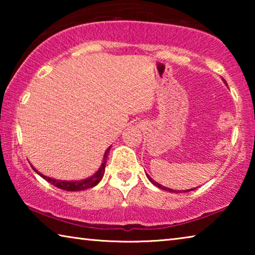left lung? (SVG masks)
<instances>
[{
    "label": "left lung",
    "instance_id": "1",
    "mask_svg": "<svg viewBox=\"0 0 255 255\" xmlns=\"http://www.w3.org/2000/svg\"><path fill=\"white\" fill-rule=\"evenodd\" d=\"M147 175V178H148V180L150 181V182H152L155 187H157V188H159V189H162V190H165V191H170V192H181V190H179V191H176V190H173V189H170V188H165V187H163L162 184H159V183H157L156 181H154L152 178H150V176L148 175V174H146ZM196 188H193V189H190V190H184V192H188V191H192V190H195Z\"/></svg>",
    "mask_w": 255,
    "mask_h": 255
}]
</instances>
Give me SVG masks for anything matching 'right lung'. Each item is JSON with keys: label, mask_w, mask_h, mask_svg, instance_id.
Listing matches in <instances>:
<instances>
[{"label": "right lung", "mask_w": 255, "mask_h": 255, "mask_svg": "<svg viewBox=\"0 0 255 255\" xmlns=\"http://www.w3.org/2000/svg\"><path fill=\"white\" fill-rule=\"evenodd\" d=\"M111 147L108 148L105 153V156H103V161L96 173H94L92 176H90L88 179L81 180V181H62V180H55L53 178H49V176H46L44 174H41L40 172H38L34 167L31 165L32 169L39 174L41 178H44L46 181H48L49 183H51L55 187H57L62 190H66V191H80V190H85V189H90L93 188L94 185H97L99 182H100L101 179L103 178V174H105V169H106V163H107V157L108 154H109V150Z\"/></svg>", "instance_id": "obj_1"}]
</instances>
